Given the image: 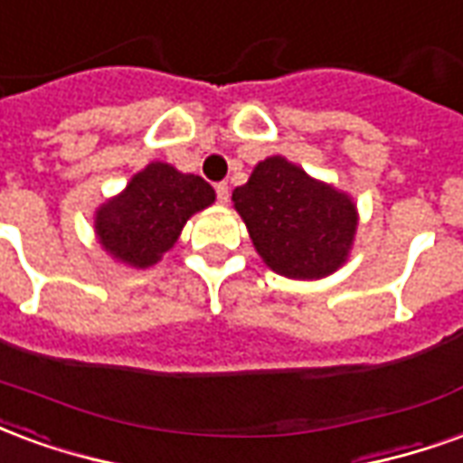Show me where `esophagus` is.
I'll return each mask as SVG.
<instances>
[{
    "label": "esophagus",
    "mask_w": 463,
    "mask_h": 463,
    "mask_svg": "<svg viewBox=\"0 0 463 463\" xmlns=\"http://www.w3.org/2000/svg\"><path fill=\"white\" fill-rule=\"evenodd\" d=\"M215 195H218V203L228 205V201H231V188H228V183H218V185H215Z\"/></svg>",
    "instance_id": "1"
}]
</instances>
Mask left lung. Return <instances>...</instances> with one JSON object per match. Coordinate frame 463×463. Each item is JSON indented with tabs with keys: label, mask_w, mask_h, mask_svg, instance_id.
Listing matches in <instances>:
<instances>
[{
	"label": "left lung",
	"mask_w": 463,
	"mask_h": 463,
	"mask_svg": "<svg viewBox=\"0 0 463 463\" xmlns=\"http://www.w3.org/2000/svg\"><path fill=\"white\" fill-rule=\"evenodd\" d=\"M232 203L258 255L278 275L320 280L342 268L352 250L354 201L282 156L258 163L248 183L232 191Z\"/></svg>",
	"instance_id": "8db88e82"
}]
</instances>
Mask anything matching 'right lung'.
Instances as JSON below:
<instances>
[{
    "label": "right lung",
    "instance_id": "1",
    "mask_svg": "<svg viewBox=\"0 0 463 463\" xmlns=\"http://www.w3.org/2000/svg\"><path fill=\"white\" fill-rule=\"evenodd\" d=\"M213 201L215 191L201 175L153 161L96 211V238L114 260L151 268L175 245L188 218Z\"/></svg>",
    "mask_w": 463,
    "mask_h": 463
}]
</instances>
